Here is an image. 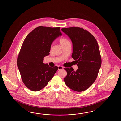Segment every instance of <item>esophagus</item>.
<instances>
[{"label":"esophagus","instance_id":"34e87169","mask_svg":"<svg viewBox=\"0 0 121 121\" xmlns=\"http://www.w3.org/2000/svg\"><path fill=\"white\" fill-rule=\"evenodd\" d=\"M63 67H62L61 66H58V70H60V69H63Z\"/></svg>","mask_w":121,"mask_h":121}]
</instances>
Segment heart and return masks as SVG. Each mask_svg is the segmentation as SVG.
Instances as JSON below:
<instances>
[{"label": "heart", "mask_w": 121, "mask_h": 121, "mask_svg": "<svg viewBox=\"0 0 121 121\" xmlns=\"http://www.w3.org/2000/svg\"><path fill=\"white\" fill-rule=\"evenodd\" d=\"M62 46L64 47L67 44L69 43V42L67 39H65L64 38H60L58 40Z\"/></svg>", "instance_id": "obj_1"}]
</instances>
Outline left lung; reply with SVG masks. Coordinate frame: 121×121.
Wrapping results in <instances>:
<instances>
[{
  "mask_svg": "<svg viewBox=\"0 0 121 121\" xmlns=\"http://www.w3.org/2000/svg\"><path fill=\"white\" fill-rule=\"evenodd\" d=\"M73 43L72 57L78 69L64 68L67 75L64 77L66 85L72 90L82 92L90 87L96 80L102 60L98 43L88 31L77 27L61 29Z\"/></svg>",
  "mask_w": 121,
  "mask_h": 121,
  "instance_id": "1",
  "label": "left lung"
}]
</instances>
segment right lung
<instances>
[{
  "label": "right lung",
  "instance_id": "add662e5",
  "mask_svg": "<svg viewBox=\"0 0 121 121\" xmlns=\"http://www.w3.org/2000/svg\"><path fill=\"white\" fill-rule=\"evenodd\" d=\"M60 27L40 26L26 36L19 52L17 65L22 81L32 91L44 87L54 77L58 67H51L43 63L50 54L52 42L61 35Z\"/></svg>",
  "mask_w": 121,
  "mask_h": 121
}]
</instances>
